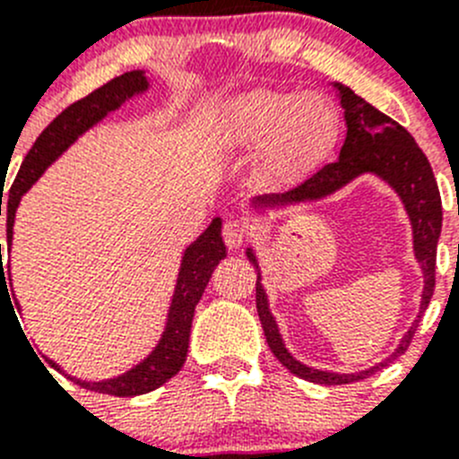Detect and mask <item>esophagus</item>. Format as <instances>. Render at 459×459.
I'll use <instances>...</instances> for the list:
<instances>
[{
  "instance_id": "34e87169",
  "label": "esophagus",
  "mask_w": 459,
  "mask_h": 459,
  "mask_svg": "<svg viewBox=\"0 0 459 459\" xmlns=\"http://www.w3.org/2000/svg\"><path fill=\"white\" fill-rule=\"evenodd\" d=\"M222 238H225L227 248L237 250L241 248L243 243H246V238H248V230H246L243 222L227 221L225 227H222Z\"/></svg>"
}]
</instances>
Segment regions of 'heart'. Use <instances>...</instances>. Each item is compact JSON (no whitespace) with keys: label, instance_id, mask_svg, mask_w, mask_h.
<instances>
[{"label":"heart","instance_id":"1","mask_svg":"<svg viewBox=\"0 0 459 459\" xmlns=\"http://www.w3.org/2000/svg\"><path fill=\"white\" fill-rule=\"evenodd\" d=\"M338 131V112L322 93L253 89L222 103L216 142L227 152L259 149L262 177L285 186L333 149Z\"/></svg>","mask_w":459,"mask_h":459}]
</instances>
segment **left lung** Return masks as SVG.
<instances>
[{
    "label": "left lung",
    "instance_id": "left-lung-1",
    "mask_svg": "<svg viewBox=\"0 0 459 459\" xmlns=\"http://www.w3.org/2000/svg\"><path fill=\"white\" fill-rule=\"evenodd\" d=\"M335 96L340 100V108L344 109V126H347V135L344 144L340 149V156L335 163L324 165L319 172H315L310 179L303 181L301 186L287 190L282 195H257L248 202L250 211L266 216L271 211H287L296 209L301 204H315L333 197L335 193L350 186L359 177L372 174L381 179L393 193L400 197L404 211L409 216L411 225V241H413V257L420 264L423 271V291H420V310L416 319L411 322L407 333L400 338V344L386 356L384 360L375 366L366 368L359 372H331L317 370L290 354L285 340L280 335V326L275 322L273 312L269 306V296H266L264 285H262V269H259V259L253 246L246 248V255L257 269V315L262 328H264L266 342L275 359L291 372V375L301 377L306 381L315 384H326V386H340V384H351V381L366 379L375 375L377 370L395 360L407 351L416 328H419L423 312L428 310L432 291H435V264H437V243L441 234V197L437 188L435 174L429 168V160L420 147L416 144L407 128L386 117L384 112L356 96L350 87L333 82Z\"/></svg>",
    "mask_w": 459,
    "mask_h": 459
}]
</instances>
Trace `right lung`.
<instances>
[{
  "mask_svg": "<svg viewBox=\"0 0 459 459\" xmlns=\"http://www.w3.org/2000/svg\"><path fill=\"white\" fill-rule=\"evenodd\" d=\"M149 87H152V82L147 78V71L124 73V75L109 80L108 84H103L100 89L84 96L82 100H78V103H73L71 108L64 109L62 115L56 117L46 131L40 133L39 140L34 142V147L24 156L18 177H15L13 186H11V193H8L6 206H4V211H6L4 218H6L8 255H11V248H13L15 211H18L22 195L30 193V188L43 177V172L68 147H73L78 142V137L91 131L93 126L100 124L109 112H117L124 103L137 99L142 93H147ZM222 257H227L225 241H222V218L216 216L209 222L204 232L195 238L193 243H188L184 253H181L179 275H177V282H174L168 317H165L163 333L158 338L156 347L140 363H135V366L128 368L121 375L109 377V379L87 381L78 379V377L73 375L68 377L82 388H87V391L108 393V395L117 397L142 395V393H149L153 388L163 386L165 381L172 379L184 368L186 354H188L195 306L200 303L202 294H204L206 285H209L211 273L221 264ZM6 273L8 280H11V264H8ZM2 287H6V275H4V262L0 255V290ZM48 363L55 370H64L55 360L48 359Z\"/></svg>",
  "mask_w": 459,
  "mask_h": 459,
  "instance_id": "right-lung-1",
  "label": "right lung"
}]
</instances>
